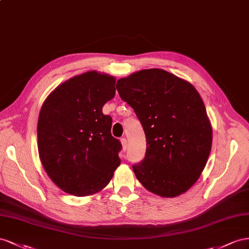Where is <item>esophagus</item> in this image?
I'll list each match as a JSON object with an SVG mask.
<instances>
[{"label": "esophagus", "instance_id": "esophagus-1", "mask_svg": "<svg viewBox=\"0 0 249 249\" xmlns=\"http://www.w3.org/2000/svg\"><path fill=\"white\" fill-rule=\"evenodd\" d=\"M121 143H122L123 150L126 151L127 146H128V142H127V139H126V138H122V139H121Z\"/></svg>", "mask_w": 249, "mask_h": 249}]
</instances>
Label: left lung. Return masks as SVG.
<instances>
[{
    "instance_id": "8db88e82",
    "label": "left lung",
    "mask_w": 249,
    "mask_h": 249,
    "mask_svg": "<svg viewBox=\"0 0 249 249\" xmlns=\"http://www.w3.org/2000/svg\"><path fill=\"white\" fill-rule=\"evenodd\" d=\"M146 136L144 159L132 169L152 193L175 197L199 178L212 147L202 99L191 83L160 69L143 70L117 82Z\"/></svg>"
}]
</instances>
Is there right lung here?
Wrapping results in <instances>:
<instances>
[{"label":"right lung","instance_id":"obj_1","mask_svg":"<svg viewBox=\"0 0 249 249\" xmlns=\"http://www.w3.org/2000/svg\"><path fill=\"white\" fill-rule=\"evenodd\" d=\"M115 78L95 71L71 78L42 104L38 152L47 174L78 197L106 187L120 165L121 142L110 133L112 119L102 112L115 97Z\"/></svg>","mask_w":249,"mask_h":249}]
</instances>
